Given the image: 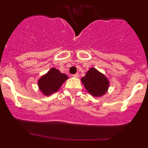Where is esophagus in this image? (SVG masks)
<instances>
[{"label": "esophagus", "mask_w": 148, "mask_h": 148, "mask_svg": "<svg viewBox=\"0 0 148 148\" xmlns=\"http://www.w3.org/2000/svg\"><path fill=\"white\" fill-rule=\"evenodd\" d=\"M73 77H76V78H78V77H79V74L78 73H77V74H74V75H73Z\"/></svg>", "instance_id": "esophagus-1"}]
</instances>
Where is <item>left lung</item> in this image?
I'll list each match as a JSON object with an SVG mask.
<instances>
[{"mask_svg":"<svg viewBox=\"0 0 148 148\" xmlns=\"http://www.w3.org/2000/svg\"><path fill=\"white\" fill-rule=\"evenodd\" d=\"M81 81L86 91L95 97L105 95L110 86L108 79L94 67L89 69Z\"/></svg>","mask_w":148,"mask_h":148,"instance_id":"8db88e82","label":"left lung"}]
</instances>
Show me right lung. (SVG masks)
Instances as JSON below:
<instances>
[{
  "mask_svg": "<svg viewBox=\"0 0 148 148\" xmlns=\"http://www.w3.org/2000/svg\"><path fill=\"white\" fill-rule=\"evenodd\" d=\"M68 78L66 74H62L59 70L53 67L40 77L38 81V89L43 95L49 96L57 92Z\"/></svg>",
  "mask_w": 148,
  "mask_h": 148,
  "instance_id": "right-lung-1",
  "label": "right lung"
}]
</instances>
